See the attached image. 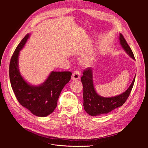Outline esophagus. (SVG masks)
I'll list each match as a JSON object with an SVG mask.
<instances>
[{
    "label": "esophagus",
    "mask_w": 148,
    "mask_h": 148,
    "mask_svg": "<svg viewBox=\"0 0 148 148\" xmlns=\"http://www.w3.org/2000/svg\"><path fill=\"white\" fill-rule=\"evenodd\" d=\"M80 77V73L78 71H75L73 75H72V78L71 79L73 80H76V79H78Z\"/></svg>",
    "instance_id": "1"
}]
</instances>
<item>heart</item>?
Segmentation results:
<instances>
[{
  "label": "heart",
  "mask_w": 148,
  "mask_h": 148,
  "mask_svg": "<svg viewBox=\"0 0 148 148\" xmlns=\"http://www.w3.org/2000/svg\"><path fill=\"white\" fill-rule=\"evenodd\" d=\"M90 61V58H82L81 60V64L83 65H88Z\"/></svg>",
  "instance_id": "heart-1"
}]
</instances>
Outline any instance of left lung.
<instances>
[{
    "mask_svg": "<svg viewBox=\"0 0 148 148\" xmlns=\"http://www.w3.org/2000/svg\"><path fill=\"white\" fill-rule=\"evenodd\" d=\"M119 43L131 58L135 60L134 55L121 33L119 36ZM81 78L83 86V106L87 113L91 116H99L107 114L116 108L121 107L128 98L133 88L136 74L131 85L122 94L110 97H103L99 95L96 91L93 81V70L88 68L84 70Z\"/></svg>",
    "mask_w": 148,
    "mask_h": 148,
    "instance_id": "1",
    "label": "left lung"
}]
</instances>
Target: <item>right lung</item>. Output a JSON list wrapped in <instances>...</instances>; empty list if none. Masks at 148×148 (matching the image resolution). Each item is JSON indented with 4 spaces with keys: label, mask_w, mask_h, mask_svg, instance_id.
Instances as JSON below:
<instances>
[{
    "label": "right lung",
    "mask_w": 148,
    "mask_h": 148,
    "mask_svg": "<svg viewBox=\"0 0 148 148\" xmlns=\"http://www.w3.org/2000/svg\"><path fill=\"white\" fill-rule=\"evenodd\" d=\"M30 37V33H28L22 40L11 58L10 81L19 103L33 115L45 117L54 111L60 93L70 81L72 73L69 71H53L43 83L37 86L27 81L20 74L18 57L20 51L23 49Z\"/></svg>",
    "instance_id": "add662e5"
}]
</instances>
